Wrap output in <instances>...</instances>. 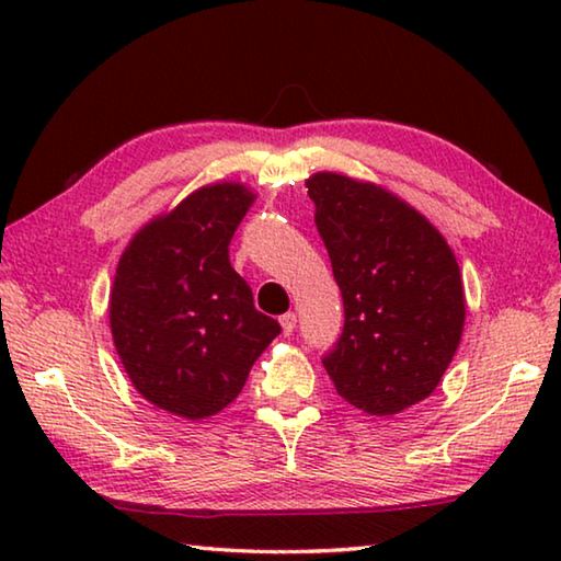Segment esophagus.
I'll use <instances>...</instances> for the list:
<instances>
[{
  "instance_id": "obj_1",
  "label": "esophagus",
  "mask_w": 561,
  "mask_h": 561,
  "mask_svg": "<svg viewBox=\"0 0 561 561\" xmlns=\"http://www.w3.org/2000/svg\"><path fill=\"white\" fill-rule=\"evenodd\" d=\"M279 324H282V334L291 336V331L297 329V314H294V311H287V314L279 317Z\"/></svg>"
}]
</instances>
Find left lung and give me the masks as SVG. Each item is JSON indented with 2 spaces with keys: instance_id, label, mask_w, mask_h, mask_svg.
<instances>
[{
  "instance_id": "obj_1",
  "label": "left lung",
  "mask_w": 561,
  "mask_h": 561,
  "mask_svg": "<svg viewBox=\"0 0 561 561\" xmlns=\"http://www.w3.org/2000/svg\"><path fill=\"white\" fill-rule=\"evenodd\" d=\"M314 222L344 297V331L324 368L368 415H396L438 388L465 327L458 260L428 217L376 183L307 180Z\"/></svg>"
}]
</instances>
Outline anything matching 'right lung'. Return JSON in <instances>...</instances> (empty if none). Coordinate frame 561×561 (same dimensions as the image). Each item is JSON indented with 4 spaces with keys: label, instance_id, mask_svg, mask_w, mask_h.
I'll return each mask as SVG.
<instances>
[{
    "label": "right lung",
    "instance_id": "add662e5",
    "mask_svg": "<svg viewBox=\"0 0 561 561\" xmlns=\"http://www.w3.org/2000/svg\"><path fill=\"white\" fill-rule=\"evenodd\" d=\"M254 201L234 180L197 187L140 227L118 260L108 319L121 364L148 403L185 421L230 405L279 334L227 250Z\"/></svg>",
    "mask_w": 561,
    "mask_h": 561
}]
</instances>
